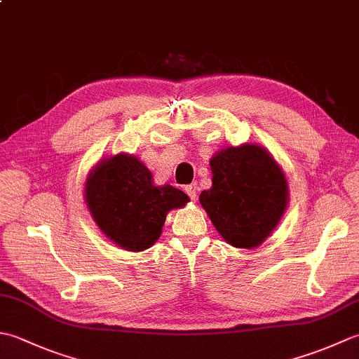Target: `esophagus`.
I'll return each instance as SVG.
<instances>
[{
    "instance_id": "1",
    "label": "esophagus",
    "mask_w": 359,
    "mask_h": 359,
    "mask_svg": "<svg viewBox=\"0 0 359 359\" xmlns=\"http://www.w3.org/2000/svg\"><path fill=\"white\" fill-rule=\"evenodd\" d=\"M197 191H199V187H197V184H191V185L185 187V193L189 196V199L191 201H196Z\"/></svg>"
}]
</instances>
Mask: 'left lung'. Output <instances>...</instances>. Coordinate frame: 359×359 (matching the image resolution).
<instances>
[{
	"label": "left lung",
	"mask_w": 359,
	"mask_h": 359,
	"mask_svg": "<svg viewBox=\"0 0 359 359\" xmlns=\"http://www.w3.org/2000/svg\"><path fill=\"white\" fill-rule=\"evenodd\" d=\"M212 187L201 203L220 236L233 247L265 241L287 207V180L274 158L257 144L222 149L211 158Z\"/></svg>",
	"instance_id": "1"
}]
</instances>
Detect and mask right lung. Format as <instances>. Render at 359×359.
<instances>
[{
  "label": "right lung",
  "mask_w": 359,
  "mask_h": 359,
  "mask_svg": "<svg viewBox=\"0 0 359 359\" xmlns=\"http://www.w3.org/2000/svg\"><path fill=\"white\" fill-rule=\"evenodd\" d=\"M85 193L100 230L129 251L149 248L162 233L168 211L189 202L182 189L154 187L148 168L128 154L98 163L89 174Z\"/></svg>",
  "instance_id": "obj_1"
}]
</instances>
